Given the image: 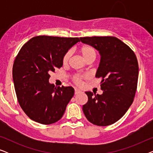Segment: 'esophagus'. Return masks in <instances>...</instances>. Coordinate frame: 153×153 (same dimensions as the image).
<instances>
[{"label":"esophagus","instance_id":"obj_1","mask_svg":"<svg viewBox=\"0 0 153 153\" xmlns=\"http://www.w3.org/2000/svg\"><path fill=\"white\" fill-rule=\"evenodd\" d=\"M81 92V91H80V90H79V89H75L74 90V94H75V95H77V94L80 93Z\"/></svg>","mask_w":153,"mask_h":153}]
</instances>
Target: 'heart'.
Instances as JSON below:
<instances>
[{"label":"heart","instance_id":"b5f03b06","mask_svg":"<svg viewBox=\"0 0 153 153\" xmlns=\"http://www.w3.org/2000/svg\"><path fill=\"white\" fill-rule=\"evenodd\" d=\"M79 53L81 54L82 58L84 59L85 61H94L95 60L96 56H97V53H96L95 49L91 45H83L81 47L80 49H79ZM70 57V52H67L65 54L63 58H62V63L64 65L68 63L69 59ZM86 77L85 75L82 74H76L72 77V80L76 84H79L81 83V81L83 78Z\"/></svg>","mask_w":153,"mask_h":153}]
</instances>
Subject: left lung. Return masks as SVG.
Returning <instances> with one entry per match:
<instances>
[{
	"label": "left lung",
	"instance_id": "8db88e82",
	"mask_svg": "<svg viewBox=\"0 0 153 153\" xmlns=\"http://www.w3.org/2000/svg\"><path fill=\"white\" fill-rule=\"evenodd\" d=\"M99 51L101 59L96 77L102 78V95L85 92L83 111L89 122L97 126L114 124L132 104L137 88L139 65L134 51L115 37H80Z\"/></svg>",
	"mask_w": 153,
	"mask_h": 153
}]
</instances>
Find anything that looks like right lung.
Returning <instances> with one entry per match:
<instances>
[{
    "instance_id": "add662e5",
    "label": "right lung",
    "mask_w": 153,
    "mask_h": 153,
    "mask_svg": "<svg viewBox=\"0 0 153 153\" xmlns=\"http://www.w3.org/2000/svg\"><path fill=\"white\" fill-rule=\"evenodd\" d=\"M79 37L39 35L21 48L12 68L19 104L31 120L43 125L57 122L74 93L72 87L49 82L50 73L62 65V58Z\"/></svg>"
}]
</instances>
